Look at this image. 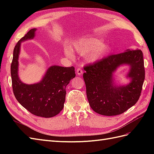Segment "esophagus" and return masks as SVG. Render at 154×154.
<instances>
[{"label":"esophagus","mask_w":154,"mask_h":154,"mask_svg":"<svg viewBox=\"0 0 154 154\" xmlns=\"http://www.w3.org/2000/svg\"><path fill=\"white\" fill-rule=\"evenodd\" d=\"M76 74H77V75H82V74H83V70H82V69L80 68V67H78V68L77 69V71H76Z\"/></svg>","instance_id":"obj_1"}]
</instances>
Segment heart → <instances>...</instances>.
I'll use <instances>...</instances> for the list:
<instances>
[{
    "label": "heart",
    "mask_w": 154,
    "mask_h": 154,
    "mask_svg": "<svg viewBox=\"0 0 154 154\" xmlns=\"http://www.w3.org/2000/svg\"><path fill=\"white\" fill-rule=\"evenodd\" d=\"M70 48L73 51L81 54H86V60L94 63L109 54L111 51V45L109 42L103 43V39L94 35H86L71 42ZM69 48H65V54L73 56V52Z\"/></svg>",
    "instance_id": "heart-1"
}]
</instances>
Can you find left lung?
I'll return each mask as SVG.
<instances>
[{"mask_svg": "<svg viewBox=\"0 0 154 154\" xmlns=\"http://www.w3.org/2000/svg\"><path fill=\"white\" fill-rule=\"evenodd\" d=\"M122 65L130 67L126 86H117L113 73ZM83 79L87 99L94 112L104 116H116L125 112L138 100L145 79L143 54L140 50H126L87 65Z\"/></svg>", "mask_w": 154, "mask_h": 154, "instance_id": "left-lung-1", "label": "left lung"}]
</instances>
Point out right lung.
Listing matches in <instances>:
<instances>
[{
  "label": "right lung",
  "mask_w": 154,
  "mask_h": 154,
  "mask_svg": "<svg viewBox=\"0 0 154 154\" xmlns=\"http://www.w3.org/2000/svg\"><path fill=\"white\" fill-rule=\"evenodd\" d=\"M36 28L29 31L15 45L13 51L11 72L12 89L16 100L34 115L44 118L56 116L63 109L65 88L75 77V67L52 65L42 79L37 83H24L18 77V58L22 42L35 37Z\"/></svg>",
  "instance_id": "1"
}]
</instances>
